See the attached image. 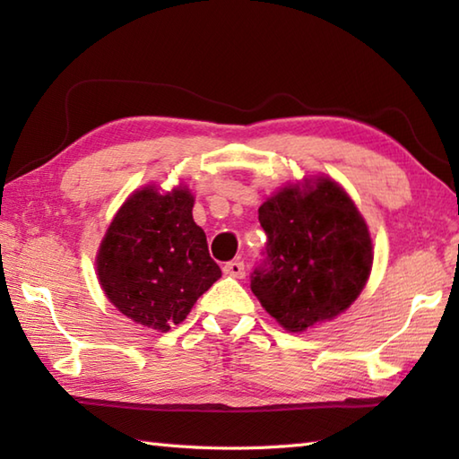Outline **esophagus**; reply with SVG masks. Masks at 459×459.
Returning a JSON list of instances; mask_svg holds the SVG:
<instances>
[{
    "mask_svg": "<svg viewBox=\"0 0 459 459\" xmlns=\"http://www.w3.org/2000/svg\"><path fill=\"white\" fill-rule=\"evenodd\" d=\"M222 272L230 278H245L247 274V268H245V262L240 260H232V262H227V264L222 266Z\"/></svg>",
    "mask_w": 459,
    "mask_h": 459,
    "instance_id": "1",
    "label": "esophagus"
}]
</instances>
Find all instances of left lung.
<instances>
[{"instance_id":"1","label":"left lung","mask_w":459,"mask_h":459,"mask_svg":"<svg viewBox=\"0 0 459 459\" xmlns=\"http://www.w3.org/2000/svg\"><path fill=\"white\" fill-rule=\"evenodd\" d=\"M268 242L250 288L278 324L301 333L337 317L363 291L373 242L349 195L329 178L288 185L260 204Z\"/></svg>"}]
</instances>
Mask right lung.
<instances>
[{"label": "right lung", "mask_w": 459, "mask_h": 459, "mask_svg": "<svg viewBox=\"0 0 459 459\" xmlns=\"http://www.w3.org/2000/svg\"><path fill=\"white\" fill-rule=\"evenodd\" d=\"M187 187L134 191L100 242L96 272L106 298L143 327L169 331L221 278L207 237L193 221Z\"/></svg>", "instance_id": "obj_1"}]
</instances>
